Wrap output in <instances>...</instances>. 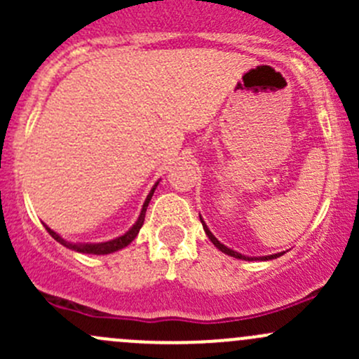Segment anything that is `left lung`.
I'll list each match as a JSON object with an SVG mask.
<instances>
[{"label": "left lung", "mask_w": 359, "mask_h": 359, "mask_svg": "<svg viewBox=\"0 0 359 359\" xmlns=\"http://www.w3.org/2000/svg\"><path fill=\"white\" fill-rule=\"evenodd\" d=\"M200 220H201V224H203V229H205V233H206V236L210 238V241H212L213 245H215L217 248L220 250V252H224V253H227V255H231V257H234V259H243V260H271V259H276V257H281L283 255L285 252H281V253H274V255H266V257H247V255H241V253H238V252H234V250H231V248H227L226 245H222L220 243L219 240H217L215 236H213L212 233H210V229L208 227H206V224L203 222V219L200 217Z\"/></svg>", "instance_id": "1"}]
</instances>
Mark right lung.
I'll return each mask as SVG.
<instances>
[{"label":"right lung","mask_w":359,"mask_h":359,"mask_svg":"<svg viewBox=\"0 0 359 359\" xmlns=\"http://www.w3.org/2000/svg\"><path fill=\"white\" fill-rule=\"evenodd\" d=\"M158 184L159 182L154 184V187H153V189H151V193L147 194V198H146V201H144L142 210H140V215H139V219H137V222L133 224V226L130 227V229L126 231V233L123 234V236L114 238V240H111V241H104V243H71V241H66V240H64V238H60L59 234H57L55 231L50 229L48 226H45L46 231H48L50 236H52L53 240H57L60 245H64V247L69 248V250H74V252L92 253V255H107V253L118 252V250L128 247V245L132 243L133 240H135L137 234H139L140 227H142V224H144V219H146L147 205H149V201H151V198H153L154 189H156V187H158Z\"/></svg>","instance_id":"1"}]
</instances>
